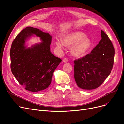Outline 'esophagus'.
Here are the masks:
<instances>
[{"instance_id":"obj_1","label":"esophagus","mask_w":124,"mask_h":124,"mask_svg":"<svg viewBox=\"0 0 124 124\" xmlns=\"http://www.w3.org/2000/svg\"><path fill=\"white\" fill-rule=\"evenodd\" d=\"M63 62L64 63H66L68 62V59L67 58H64L63 59Z\"/></svg>"}]
</instances>
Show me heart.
Instances as JSON below:
<instances>
[{
	"instance_id": "obj_1",
	"label": "heart",
	"mask_w": 124,
	"mask_h": 124,
	"mask_svg": "<svg viewBox=\"0 0 124 124\" xmlns=\"http://www.w3.org/2000/svg\"><path fill=\"white\" fill-rule=\"evenodd\" d=\"M56 45L60 49L64 45L70 47V52L73 56L82 57L87 53L91 47V40L81 31H74L64 36L62 41L56 40Z\"/></svg>"
}]
</instances>
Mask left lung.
Returning a JSON list of instances; mask_svg holds the SVG:
<instances>
[{"label":"left lung","mask_w":124,"mask_h":124,"mask_svg":"<svg viewBox=\"0 0 124 124\" xmlns=\"http://www.w3.org/2000/svg\"><path fill=\"white\" fill-rule=\"evenodd\" d=\"M102 39L90 54L74 61V78L77 85L85 90L97 88L111 73L114 48L107 35L101 31Z\"/></svg>","instance_id":"1"}]
</instances>
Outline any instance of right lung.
Listing matches in <instances>:
<instances>
[{
  "instance_id": "right-lung-1",
  "label": "right lung",
  "mask_w": 124,
  "mask_h": 124,
  "mask_svg": "<svg viewBox=\"0 0 124 124\" xmlns=\"http://www.w3.org/2000/svg\"><path fill=\"white\" fill-rule=\"evenodd\" d=\"M33 34L39 36L42 42L26 48L25 41ZM52 38L48 33L28 26L13 41L10 49L11 71L27 90L41 91L51 83L53 72L62 61L50 51Z\"/></svg>"
}]
</instances>
